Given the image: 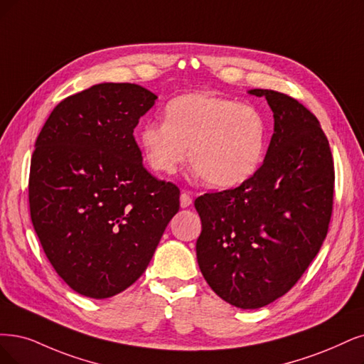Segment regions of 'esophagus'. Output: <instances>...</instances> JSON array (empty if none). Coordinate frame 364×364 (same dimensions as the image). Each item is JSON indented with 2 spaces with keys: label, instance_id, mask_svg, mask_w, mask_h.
Masks as SVG:
<instances>
[{
  "label": "esophagus",
  "instance_id": "1",
  "mask_svg": "<svg viewBox=\"0 0 364 364\" xmlns=\"http://www.w3.org/2000/svg\"><path fill=\"white\" fill-rule=\"evenodd\" d=\"M180 205H181V208H187L189 205H192V196L189 192H181Z\"/></svg>",
  "mask_w": 364,
  "mask_h": 364
}]
</instances>
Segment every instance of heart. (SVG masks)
Here are the masks:
<instances>
[{
    "label": "heart",
    "mask_w": 364,
    "mask_h": 364,
    "mask_svg": "<svg viewBox=\"0 0 364 364\" xmlns=\"http://www.w3.org/2000/svg\"><path fill=\"white\" fill-rule=\"evenodd\" d=\"M268 126L252 105L211 92H187L165 106V123L151 121L139 133L151 169L172 175L187 159L213 189H228L252 178L267 150Z\"/></svg>",
    "instance_id": "1"
}]
</instances>
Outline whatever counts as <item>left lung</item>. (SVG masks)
I'll return each mask as SVG.
<instances>
[{
    "label": "left lung",
    "mask_w": 364,
    "mask_h": 364,
    "mask_svg": "<svg viewBox=\"0 0 364 364\" xmlns=\"http://www.w3.org/2000/svg\"><path fill=\"white\" fill-rule=\"evenodd\" d=\"M249 92L265 97L274 117L264 164L235 189L195 199L200 273L240 309L267 306L297 284L326 240L334 192L333 156L318 118L284 92Z\"/></svg>",
    "instance_id": "left-lung-1"
}]
</instances>
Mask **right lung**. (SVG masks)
<instances>
[{"instance_id": "1", "label": "right lung", "mask_w": 364, "mask_h": 364, "mask_svg": "<svg viewBox=\"0 0 364 364\" xmlns=\"http://www.w3.org/2000/svg\"><path fill=\"white\" fill-rule=\"evenodd\" d=\"M157 96L136 84H99L61 100L31 157V222L73 291L107 299L150 264L180 189L142 165L133 130Z\"/></svg>"}]
</instances>
